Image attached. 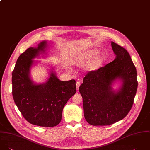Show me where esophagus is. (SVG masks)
I'll return each instance as SVG.
<instances>
[{"instance_id":"34e87169","label":"esophagus","mask_w":150,"mask_h":150,"mask_svg":"<svg viewBox=\"0 0 150 150\" xmlns=\"http://www.w3.org/2000/svg\"><path fill=\"white\" fill-rule=\"evenodd\" d=\"M80 85H81V82H79V81H78V82L76 83V89H77V90L79 89V88Z\"/></svg>"}]
</instances>
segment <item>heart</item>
<instances>
[{"mask_svg": "<svg viewBox=\"0 0 150 150\" xmlns=\"http://www.w3.org/2000/svg\"><path fill=\"white\" fill-rule=\"evenodd\" d=\"M98 51L97 50H91L88 52L86 53V54L85 56V59H91L94 57L97 53ZM105 58L104 55H99L97 56L95 59L93 60L88 66L89 69L91 71H94L98 68L105 61Z\"/></svg>", "mask_w": 150, "mask_h": 150, "instance_id": "obj_1", "label": "heart"}]
</instances>
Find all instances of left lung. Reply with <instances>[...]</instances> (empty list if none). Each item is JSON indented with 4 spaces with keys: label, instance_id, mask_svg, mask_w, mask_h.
Instances as JSON below:
<instances>
[{
    "label": "left lung",
    "instance_id": "8db88e82",
    "mask_svg": "<svg viewBox=\"0 0 150 150\" xmlns=\"http://www.w3.org/2000/svg\"><path fill=\"white\" fill-rule=\"evenodd\" d=\"M115 60L96 71L89 72L79 91L83 98L84 116L93 126L112 125L123 119L130 111L137 91L136 68L123 47L112 42ZM122 81L120 90L111 86Z\"/></svg>",
    "mask_w": 150,
    "mask_h": 150
}]
</instances>
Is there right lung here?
Returning <instances> with one entry per match:
<instances>
[{
	"instance_id": "add662e5",
	"label": "right lung",
	"mask_w": 150,
	"mask_h": 150,
	"mask_svg": "<svg viewBox=\"0 0 150 150\" xmlns=\"http://www.w3.org/2000/svg\"><path fill=\"white\" fill-rule=\"evenodd\" d=\"M47 42L37 47H30L17 60L12 73V94L14 101L24 118L31 124L53 127L60 123L62 110L76 93L74 79L61 81L52 71L43 84H35L30 74L33 59L45 52Z\"/></svg>"
}]
</instances>
